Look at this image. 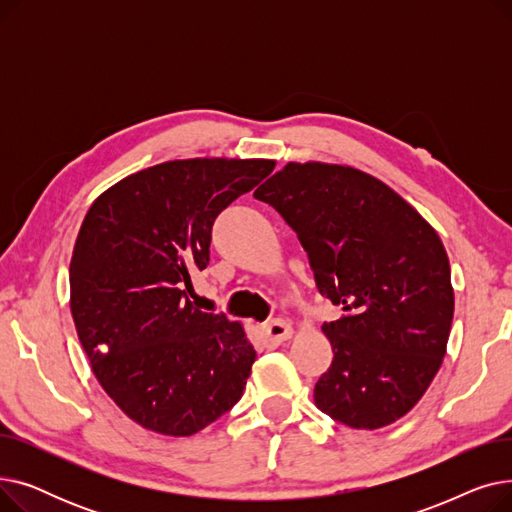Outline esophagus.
<instances>
[{"label": "esophagus", "instance_id": "esophagus-1", "mask_svg": "<svg viewBox=\"0 0 512 512\" xmlns=\"http://www.w3.org/2000/svg\"><path fill=\"white\" fill-rule=\"evenodd\" d=\"M261 334H263V342L267 346H278L292 336V326L284 319H272L270 324L261 326Z\"/></svg>", "mask_w": 512, "mask_h": 512}]
</instances>
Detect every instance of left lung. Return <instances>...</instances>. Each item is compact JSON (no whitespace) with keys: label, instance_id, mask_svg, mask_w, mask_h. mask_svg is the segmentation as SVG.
<instances>
[{"label":"left lung","instance_id":"obj_1","mask_svg":"<svg viewBox=\"0 0 512 512\" xmlns=\"http://www.w3.org/2000/svg\"><path fill=\"white\" fill-rule=\"evenodd\" d=\"M253 195L297 232L317 290L344 311L321 326L334 359L315 384L317 409L355 429L405 417L450 336L454 290L438 232L351 166L290 161Z\"/></svg>","mask_w":512,"mask_h":512}]
</instances>
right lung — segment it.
Instances as JSON below:
<instances>
[{
	"mask_svg": "<svg viewBox=\"0 0 512 512\" xmlns=\"http://www.w3.org/2000/svg\"><path fill=\"white\" fill-rule=\"evenodd\" d=\"M270 159H176L101 193L78 230L70 311L97 382L134 423L184 438L242 396L255 348L238 321L188 301L211 226Z\"/></svg>",
	"mask_w": 512,
	"mask_h": 512,
	"instance_id": "add662e5",
	"label": "right lung"
}]
</instances>
